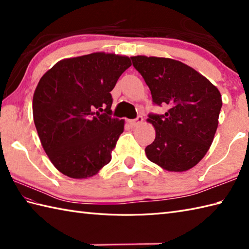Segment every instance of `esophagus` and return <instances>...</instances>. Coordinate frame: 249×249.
Masks as SVG:
<instances>
[{
	"mask_svg": "<svg viewBox=\"0 0 249 249\" xmlns=\"http://www.w3.org/2000/svg\"><path fill=\"white\" fill-rule=\"evenodd\" d=\"M142 122H143V118H142V116H138V118L137 119H135V120H129L128 121V123L133 126V127H135V126H138V125H140Z\"/></svg>",
	"mask_w": 249,
	"mask_h": 249,
	"instance_id": "1",
	"label": "esophagus"
}]
</instances>
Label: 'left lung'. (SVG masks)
<instances>
[{
    "mask_svg": "<svg viewBox=\"0 0 249 249\" xmlns=\"http://www.w3.org/2000/svg\"><path fill=\"white\" fill-rule=\"evenodd\" d=\"M133 65L150 88L153 102L167 105L165 114L149 115L155 140L145 147L149 160L183 172L202 160L212 144L223 106L221 95L193 67L169 57L136 55Z\"/></svg>",
    "mask_w": 249,
    "mask_h": 249,
    "instance_id": "8db88e82",
    "label": "left lung"
}]
</instances>
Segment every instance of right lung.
Instances as JSON below:
<instances>
[{
  "mask_svg": "<svg viewBox=\"0 0 249 249\" xmlns=\"http://www.w3.org/2000/svg\"><path fill=\"white\" fill-rule=\"evenodd\" d=\"M131 62L105 52L61 60L35 89L33 119L46 154L71 178H88L110 162L124 131L111 118L110 92Z\"/></svg>",
  "mask_w": 249,
  "mask_h": 249,
  "instance_id": "add662e5",
  "label": "right lung"
}]
</instances>
